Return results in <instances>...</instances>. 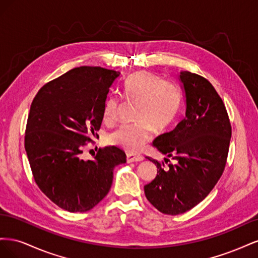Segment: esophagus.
<instances>
[{"label":"esophagus","mask_w":258,"mask_h":258,"mask_svg":"<svg viewBox=\"0 0 258 258\" xmlns=\"http://www.w3.org/2000/svg\"><path fill=\"white\" fill-rule=\"evenodd\" d=\"M126 159H127V162H128V163H130V162H140V161H142L144 158L142 157V156H140V155L127 154V157H126Z\"/></svg>","instance_id":"obj_1"}]
</instances>
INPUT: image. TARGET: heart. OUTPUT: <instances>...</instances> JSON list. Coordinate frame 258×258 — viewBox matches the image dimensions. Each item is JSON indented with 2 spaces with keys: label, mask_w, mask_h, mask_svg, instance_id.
I'll use <instances>...</instances> for the list:
<instances>
[{
  "label": "heart",
  "mask_w": 258,
  "mask_h": 258,
  "mask_svg": "<svg viewBox=\"0 0 258 258\" xmlns=\"http://www.w3.org/2000/svg\"><path fill=\"white\" fill-rule=\"evenodd\" d=\"M122 93L129 102L139 103L135 124H126L108 136V142L128 153H138L151 141L153 131L167 130L181 108V90L176 83L158 74L139 71L123 82ZM120 100L110 97L105 102L103 119L114 123L118 119Z\"/></svg>",
  "instance_id": "heart-1"
}]
</instances>
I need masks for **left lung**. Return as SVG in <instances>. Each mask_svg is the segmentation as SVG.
Returning a JSON list of instances; mask_svg holds the SVG:
<instances>
[{
	"label": "left lung",
	"mask_w": 258,
	"mask_h": 258,
	"mask_svg": "<svg viewBox=\"0 0 258 258\" xmlns=\"http://www.w3.org/2000/svg\"><path fill=\"white\" fill-rule=\"evenodd\" d=\"M179 79L186 95V116L154 141L159 152L176 163H169L165 170V162L146 157L157 166V175L144 186L145 196L169 215L189 211L214 188L225 170L231 138L228 113L213 85L187 71Z\"/></svg>",
	"instance_id": "obj_1"
}]
</instances>
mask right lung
<instances>
[{
	"label": "right lung",
	"mask_w": 258,
	"mask_h": 258,
	"mask_svg": "<svg viewBox=\"0 0 258 258\" xmlns=\"http://www.w3.org/2000/svg\"><path fill=\"white\" fill-rule=\"evenodd\" d=\"M119 72L101 67L75 68L38 90L28 116L25 148L36 185L54 205L86 212L102 200L113 170L126 162L120 148H99L84 160L83 147L98 137L105 101Z\"/></svg>",
	"instance_id": "1"
}]
</instances>
